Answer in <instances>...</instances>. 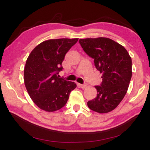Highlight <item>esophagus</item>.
<instances>
[{"mask_svg": "<svg viewBox=\"0 0 150 150\" xmlns=\"http://www.w3.org/2000/svg\"><path fill=\"white\" fill-rule=\"evenodd\" d=\"M78 85H79V86H80L81 88H82V89L86 88L88 86V85L87 84H79Z\"/></svg>", "mask_w": 150, "mask_h": 150, "instance_id": "esophagus-1", "label": "esophagus"}]
</instances>
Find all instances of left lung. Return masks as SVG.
I'll use <instances>...</instances> for the list:
<instances>
[{
	"instance_id": "left-lung-1",
	"label": "left lung",
	"mask_w": 150,
	"mask_h": 150,
	"mask_svg": "<svg viewBox=\"0 0 150 150\" xmlns=\"http://www.w3.org/2000/svg\"><path fill=\"white\" fill-rule=\"evenodd\" d=\"M79 42L103 75L101 85L95 86L97 97L88 102V106L99 113L110 112L128 91L132 75L131 57L123 46L109 38H87Z\"/></svg>"
}]
</instances>
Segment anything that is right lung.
I'll return each mask as SVG.
<instances>
[{
  "instance_id": "1",
  "label": "right lung",
  "mask_w": 150,
  "mask_h": 150,
  "mask_svg": "<svg viewBox=\"0 0 150 150\" xmlns=\"http://www.w3.org/2000/svg\"><path fill=\"white\" fill-rule=\"evenodd\" d=\"M79 39H57L44 41L31 51L24 70V84L33 103L47 112L60 110L77 85L59 78L66 53Z\"/></svg>"
}]
</instances>
